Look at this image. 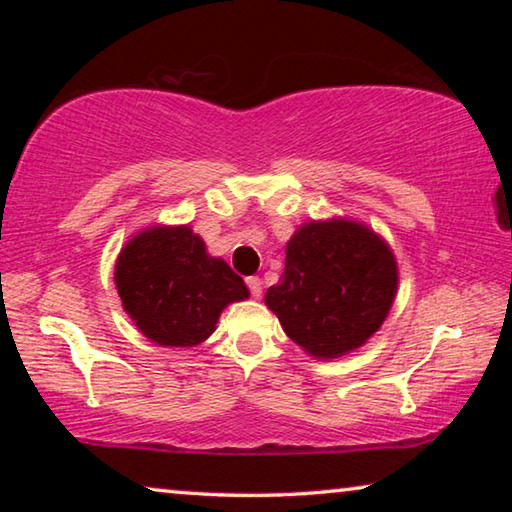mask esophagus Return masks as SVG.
Returning a JSON list of instances; mask_svg holds the SVG:
<instances>
[{"instance_id":"34e87169","label":"esophagus","mask_w":512,"mask_h":512,"mask_svg":"<svg viewBox=\"0 0 512 512\" xmlns=\"http://www.w3.org/2000/svg\"><path fill=\"white\" fill-rule=\"evenodd\" d=\"M246 284H248V289H250V293H253L255 298L262 296V280H259V277H248Z\"/></svg>"}]
</instances>
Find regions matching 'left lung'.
Masks as SVG:
<instances>
[{"label":"left lung","mask_w":512,"mask_h":512,"mask_svg":"<svg viewBox=\"0 0 512 512\" xmlns=\"http://www.w3.org/2000/svg\"><path fill=\"white\" fill-rule=\"evenodd\" d=\"M397 259L366 223L332 216L293 232L280 282L264 302L309 357L336 359L366 345L393 307Z\"/></svg>","instance_id":"left-lung-1"}]
</instances>
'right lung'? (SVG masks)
I'll return each instance as SVG.
<instances>
[{"label":"right lung","mask_w":512,"mask_h":512,"mask_svg":"<svg viewBox=\"0 0 512 512\" xmlns=\"http://www.w3.org/2000/svg\"><path fill=\"white\" fill-rule=\"evenodd\" d=\"M121 307L137 329L164 348H194L210 339L221 311L250 293L225 259L207 253L192 225L144 228L115 262Z\"/></svg>","instance_id":"right-lung-1"}]
</instances>
